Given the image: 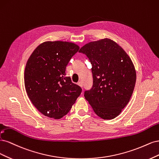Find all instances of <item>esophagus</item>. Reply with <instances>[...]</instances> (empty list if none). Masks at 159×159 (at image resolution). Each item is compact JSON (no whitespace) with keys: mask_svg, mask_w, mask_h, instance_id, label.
<instances>
[{"mask_svg":"<svg viewBox=\"0 0 159 159\" xmlns=\"http://www.w3.org/2000/svg\"><path fill=\"white\" fill-rule=\"evenodd\" d=\"M78 85L79 86H80L81 88H83V82L82 81H79V83H78Z\"/></svg>","mask_w":159,"mask_h":159,"instance_id":"1","label":"esophagus"}]
</instances>
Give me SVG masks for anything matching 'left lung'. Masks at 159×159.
<instances>
[{"mask_svg": "<svg viewBox=\"0 0 159 159\" xmlns=\"http://www.w3.org/2000/svg\"><path fill=\"white\" fill-rule=\"evenodd\" d=\"M79 52L89 59L93 76V87L84 92V98L101 118H115L129 102L135 88L136 71L131 58L108 38L86 43Z\"/></svg>", "mask_w": 159, "mask_h": 159, "instance_id": "8db88e82", "label": "left lung"}]
</instances>
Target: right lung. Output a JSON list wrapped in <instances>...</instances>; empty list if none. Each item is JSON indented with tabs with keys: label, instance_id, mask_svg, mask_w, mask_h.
<instances>
[{
	"label": "right lung",
	"instance_id": "add662e5",
	"mask_svg": "<svg viewBox=\"0 0 159 159\" xmlns=\"http://www.w3.org/2000/svg\"><path fill=\"white\" fill-rule=\"evenodd\" d=\"M72 42L55 41L39 45L24 71L25 91L33 105L45 116L58 120L72 107L82 89L66 76V66L78 52Z\"/></svg>",
	"mask_w": 159,
	"mask_h": 159
}]
</instances>
